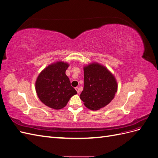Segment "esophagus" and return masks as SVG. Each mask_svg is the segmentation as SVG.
Wrapping results in <instances>:
<instances>
[{"mask_svg": "<svg viewBox=\"0 0 158 158\" xmlns=\"http://www.w3.org/2000/svg\"><path fill=\"white\" fill-rule=\"evenodd\" d=\"M75 89L76 90V92H77V93H78V94H79V93H80V90H79L78 87H76V88H75Z\"/></svg>", "mask_w": 158, "mask_h": 158, "instance_id": "esophagus-1", "label": "esophagus"}]
</instances>
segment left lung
Returning a JSON list of instances; mask_svg holds the SVG:
<instances>
[{
    "mask_svg": "<svg viewBox=\"0 0 158 158\" xmlns=\"http://www.w3.org/2000/svg\"><path fill=\"white\" fill-rule=\"evenodd\" d=\"M84 74V86L80 98L84 106L93 111L106 107L117 92L118 84L114 76L98 63L85 65Z\"/></svg>",
    "mask_w": 158,
    "mask_h": 158,
    "instance_id": "8db88e82",
    "label": "left lung"
}]
</instances>
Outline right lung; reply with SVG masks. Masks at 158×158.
<instances>
[{
    "instance_id": "right-lung-1",
    "label": "right lung",
    "mask_w": 158,
    "mask_h": 158,
    "mask_svg": "<svg viewBox=\"0 0 158 158\" xmlns=\"http://www.w3.org/2000/svg\"><path fill=\"white\" fill-rule=\"evenodd\" d=\"M69 64L56 61L48 65L38 75L35 81V91L40 101L54 109L64 108L69 99L77 94L71 86L66 70Z\"/></svg>"
}]
</instances>
